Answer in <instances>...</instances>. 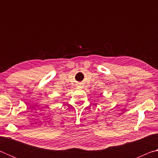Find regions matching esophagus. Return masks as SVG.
<instances>
[{
    "label": "esophagus",
    "instance_id": "obj_1",
    "mask_svg": "<svg viewBox=\"0 0 158 158\" xmlns=\"http://www.w3.org/2000/svg\"><path fill=\"white\" fill-rule=\"evenodd\" d=\"M79 87H81V86H79Z\"/></svg>",
    "mask_w": 158,
    "mask_h": 158
}]
</instances>
